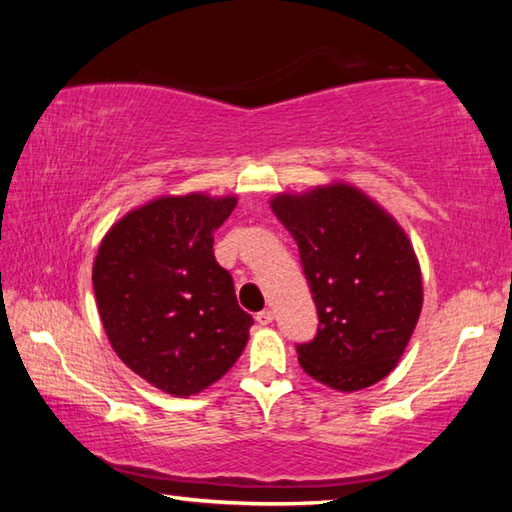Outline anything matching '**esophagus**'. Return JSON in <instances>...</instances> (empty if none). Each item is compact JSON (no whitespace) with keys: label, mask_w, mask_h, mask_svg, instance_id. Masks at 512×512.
<instances>
[{"label":"esophagus","mask_w":512,"mask_h":512,"mask_svg":"<svg viewBox=\"0 0 512 512\" xmlns=\"http://www.w3.org/2000/svg\"><path fill=\"white\" fill-rule=\"evenodd\" d=\"M255 320H257L259 325H271V323H273V311H271V309L259 311V314L255 316Z\"/></svg>","instance_id":"esophagus-1"}]
</instances>
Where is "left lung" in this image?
<instances>
[{"mask_svg":"<svg viewBox=\"0 0 512 512\" xmlns=\"http://www.w3.org/2000/svg\"><path fill=\"white\" fill-rule=\"evenodd\" d=\"M271 210L296 239L318 309V334L298 345L309 377L354 393L391 375L422 311V273L393 214L350 183L280 192Z\"/></svg>","mask_w":512,"mask_h":512,"instance_id":"1","label":"left lung"}]
</instances>
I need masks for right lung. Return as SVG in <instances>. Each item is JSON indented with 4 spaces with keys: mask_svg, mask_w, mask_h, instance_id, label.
<instances>
[{
    "mask_svg": "<svg viewBox=\"0 0 512 512\" xmlns=\"http://www.w3.org/2000/svg\"><path fill=\"white\" fill-rule=\"evenodd\" d=\"M237 194H164L126 212L101 239L92 284L117 357L173 397L219 381L241 357L253 318L214 259V232Z\"/></svg>",
    "mask_w": 512,
    "mask_h": 512,
    "instance_id": "1",
    "label": "right lung"
}]
</instances>
